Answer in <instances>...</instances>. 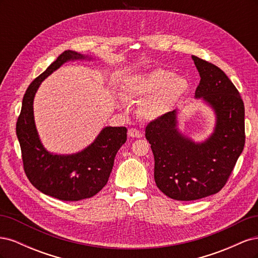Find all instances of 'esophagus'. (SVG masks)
<instances>
[{"label":"esophagus","mask_w":258,"mask_h":258,"mask_svg":"<svg viewBox=\"0 0 258 258\" xmlns=\"http://www.w3.org/2000/svg\"><path fill=\"white\" fill-rule=\"evenodd\" d=\"M128 136L131 137V138H141L143 135L139 130L131 128V129L128 130Z\"/></svg>","instance_id":"esophagus-1"}]
</instances>
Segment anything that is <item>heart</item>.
Instances as JSON below:
<instances>
[{
  "instance_id": "heart-1",
  "label": "heart",
  "mask_w": 258,
  "mask_h": 258,
  "mask_svg": "<svg viewBox=\"0 0 258 258\" xmlns=\"http://www.w3.org/2000/svg\"><path fill=\"white\" fill-rule=\"evenodd\" d=\"M187 89L188 82L186 79L165 69L131 75L124 87L127 98L141 102L138 114L148 121L158 120L172 111ZM117 103L121 107L126 106L123 98H118Z\"/></svg>"
}]
</instances>
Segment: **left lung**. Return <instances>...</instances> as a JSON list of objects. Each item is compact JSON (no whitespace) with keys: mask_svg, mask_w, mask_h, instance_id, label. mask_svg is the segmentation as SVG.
Returning a JSON list of instances; mask_svg holds the SVG:
<instances>
[{"mask_svg":"<svg viewBox=\"0 0 258 258\" xmlns=\"http://www.w3.org/2000/svg\"><path fill=\"white\" fill-rule=\"evenodd\" d=\"M200 83L195 98L213 111L212 134L196 142L178 129L177 110L147 124L145 137L155 159L156 185L166 196L191 201L220 191L243 151L244 104L220 68L191 56Z\"/></svg>","mask_w":258,"mask_h":258,"instance_id":"left-lung-1","label":"left lung"}]
</instances>
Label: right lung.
<instances>
[{"label": "right lung", "instance_id": "obj_1", "mask_svg": "<svg viewBox=\"0 0 258 258\" xmlns=\"http://www.w3.org/2000/svg\"><path fill=\"white\" fill-rule=\"evenodd\" d=\"M88 54L66 50L30 84L22 99L16 134L25 172L35 188L63 201L95 196L106 185L115 156L127 140L126 127H104L91 144L74 154H54L44 147L35 126L33 101L42 82L68 61L92 60Z\"/></svg>", "mask_w": 258, "mask_h": 258}]
</instances>
